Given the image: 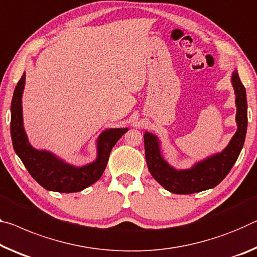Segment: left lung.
Here are the masks:
<instances>
[{
  "label": "left lung",
  "mask_w": 257,
  "mask_h": 257,
  "mask_svg": "<svg viewBox=\"0 0 257 257\" xmlns=\"http://www.w3.org/2000/svg\"><path fill=\"white\" fill-rule=\"evenodd\" d=\"M231 82L235 93V122L238 128L222 152L203 159L189 169H176L162 157L159 138L145 132L144 146L149 170L154 180L169 192L191 194L213 189L224 180L237 161L247 133V98L246 89L237 70L232 73Z\"/></svg>",
  "instance_id": "8db88e82"
}]
</instances>
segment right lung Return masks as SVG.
I'll list each match as a JSON object with an SVG mask.
<instances>
[{"mask_svg":"<svg viewBox=\"0 0 257 257\" xmlns=\"http://www.w3.org/2000/svg\"><path fill=\"white\" fill-rule=\"evenodd\" d=\"M26 75L24 73L15 88L11 101V138L15 152L23 161L31 176L48 191L73 193L84 190L97 182L106 168L109 153L128 128L104 130L97 140L96 160L82 167L73 166L46 150H36L28 142L24 128L22 98Z\"/></svg>","mask_w":257,"mask_h":257,"instance_id":"right-lung-1","label":"right lung"}]
</instances>
